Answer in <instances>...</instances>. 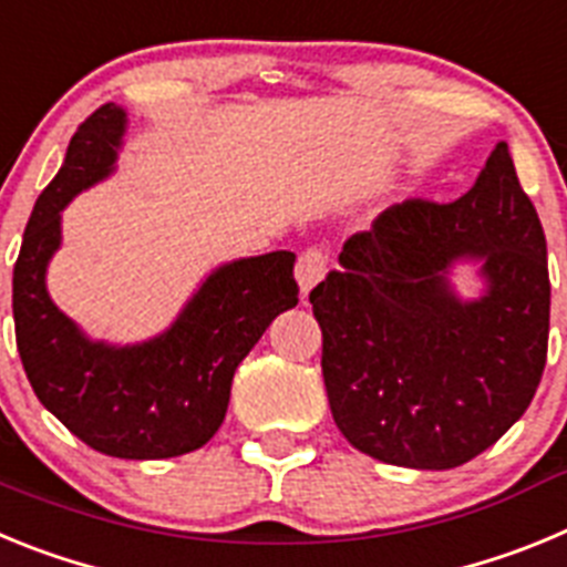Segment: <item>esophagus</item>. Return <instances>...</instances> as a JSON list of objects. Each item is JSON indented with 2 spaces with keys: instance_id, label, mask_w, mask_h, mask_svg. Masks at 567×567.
<instances>
[{
  "instance_id": "1",
  "label": "esophagus",
  "mask_w": 567,
  "mask_h": 567,
  "mask_svg": "<svg viewBox=\"0 0 567 567\" xmlns=\"http://www.w3.org/2000/svg\"><path fill=\"white\" fill-rule=\"evenodd\" d=\"M329 258L323 249H307V252H300L298 264H295V280H298L300 295L307 298L315 287H318L323 275H327Z\"/></svg>"
}]
</instances>
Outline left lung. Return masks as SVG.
Returning <instances> with one entry per match:
<instances>
[{
	"instance_id": "obj_1",
	"label": "left lung",
	"mask_w": 567,
	"mask_h": 567,
	"mask_svg": "<svg viewBox=\"0 0 567 567\" xmlns=\"http://www.w3.org/2000/svg\"><path fill=\"white\" fill-rule=\"evenodd\" d=\"M539 215L508 144L452 204L405 202L352 235L312 289L340 434L380 463L445 471L497 443L534 400L548 354ZM474 266L484 292L451 284Z\"/></svg>"
}]
</instances>
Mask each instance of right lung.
<instances>
[{
    "instance_id": "right-lung-1",
    "label": "right lung",
    "mask_w": 567,
    "mask_h": 567,
    "mask_svg": "<svg viewBox=\"0 0 567 567\" xmlns=\"http://www.w3.org/2000/svg\"><path fill=\"white\" fill-rule=\"evenodd\" d=\"M127 110L104 104L73 133L42 189L13 267V323L24 374L42 405L96 452L167 460L195 452L224 423L238 363L298 303L295 252L215 267L164 332L138 343L90 338L48 292L62 247V209L115 173Z\"/></svg>"
}]
</instances>
